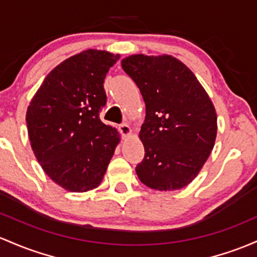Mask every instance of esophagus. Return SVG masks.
<instances>
[{
    "label": "esophagus",
    "instance_id": "obj_1",
    "mask_svg": "<svg viewBox=\"0 0 257 257\" xmlns=\"http://www.w3.org/2000/svg\"><path fill=\"white\" fill-rule=\"evenodd\" d=\"M119 131H120V133H122L124 137H125V135L131 134L132 129H131V126H129L126 123H122V124H119Z\"/></svg>",
    "mask_w": 257,
    "mask_h": 257
}]
</instances>
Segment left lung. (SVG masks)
<instances>
[{
	"instance_id": "8db88e82",
	"label": "left lung",
	"mask_w": 257,
	"mask_h": 257,
	"mask_svg": "<svg viewBox=\"0 0 257 257\" xmlns=\"http://www.w3.org/2000/svg\"><path fill=\"white\" fill-rule=\"evenodd\" d=\"M122 67L146 106L140 129L145 156L135 168L138 177L156 190L184 188L215 145V107L193 72L172 56L133 55Z\"/></svg>"
}]
</instances>
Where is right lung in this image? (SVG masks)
Listing matches in <instances>:
<instances>
[{"label": "right lung", "instance_id": "add662e5", "mask_svg": "<svg viewBox=\"0 0 257 257\" xmlns=\"http://www.w3.org/2000/svg\"><path fill=\"white\" fill-rule=\"evenodd\" d=\"M119 56L87 50L51 70L27 111L36 159L53 182L75 193L98 187L115 146L117 131L101 122L103 81Z\"/></svg>", "mask_w": 257, "mask_h": 257}]
</instances>
